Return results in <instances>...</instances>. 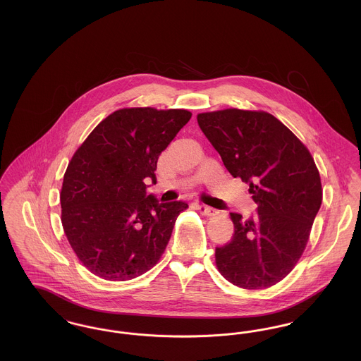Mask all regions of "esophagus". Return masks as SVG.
Returning <instances> with one entry per match:
<instances>
[{
	"mask_svg": "<svg viewBox=\"0 0 361 361\" xmlns=\"http://www.w3.org/2000/svg\"><path fill=\"white\" fill-rule=\"evenodd\" d=\"M197 209L200 211V214H203V215H206V216H212V215L216 214V209H215V208L206 206V204H199Z\"/></svg>",
	"mask_w": 361,
	"mask_h": 361,
	"instance_id": "esophagus-1",
	"label": "esophagus"
}]
</instances>
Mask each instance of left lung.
Listing matches in <instances>:
<instances>
[{"instance_id":"1","label":"left lung","mask_w":361,"mask_h":361,"mask_svg":"<svg viewBox=\"0 0 361 361\" xmlns=\"http://www.w3.org/2000/svg\"><path fill=\"white\" fill-rule=\"evenodd\" d=\"M197 123L257 204L249 219L230 212L234 234L215 249L216 267L240 288H268L306 247L322 203L319 172L306 146L271 114L233 108L200 114Z\"/></svg>"}]
</instances>
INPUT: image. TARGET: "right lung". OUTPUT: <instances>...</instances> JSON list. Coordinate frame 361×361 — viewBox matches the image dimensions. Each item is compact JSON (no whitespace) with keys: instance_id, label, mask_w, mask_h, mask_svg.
Listing matches in <instances>:
<instances>
[{"instance_id":"1","label":"right lung","mask_w":361,"mask_h":361,"mask_svg":"<svg viewBox=\"0 0 361 361\" xmlns=\"http://www.w3.org/2000/svg\"><path fill=\"white\" fill-rule=\"evenodd\" d=\"M185 109L124 108L74 153L61 190L62 224L77 257L99 277L124 281L152 269L188 204L147 195L161 152L188 123Z\"/></svg>"}]
</instances>
